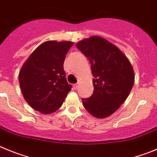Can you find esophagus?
<instances>
[{"label":"esophagus","mask_w":157,"mask_h":157,"mask_svg":"<svg viewBox=\"0 0 157 157\" xmlns=\"http://www.w3.org/2000/svg\"><path fill=\"white\" fill-rule=\"evenodd\" d=\"M77 87H78V84H73V88L75 89V90H77Z\"/></svg>","instance_id":"1"}]
</instances>
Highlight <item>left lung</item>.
<instances>
[{"label":"left lung","instance_id":"1","mask_svg":"<svg viewBox=\"0 0 157 157\" xmlns=\"http://www.w3.org/2000/svg\"><path fill=\"white\" fill-rule=\"evenodd\" d=\"M88 59L94 77V91L82 98L84 108L97 118L113 113L128 98L134 85V71L129 60L115 45L93 36L76 44Z\"/></svg>","mask_w":157,"mask_h":157}]
</instances>
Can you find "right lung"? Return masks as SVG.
<instances>
[{
	"instance_id": "right-lung-1",
	"label": "right lung",
	"mask_w": 157,
	"mask_h": 157,
	"mask_svg": "<svg viewBox=\"0 0 157 157\" xmlns=\"http://www.w3.org/2000/svg\"><path fill=\"white\" fill-rule=\"evenodd\" d=\"M73 44L70 41L44 42L30 55L21 69L19 80L24 98L41 113L56 112L71 91L63 63Z\"/></svg>"
}]
</instances>
